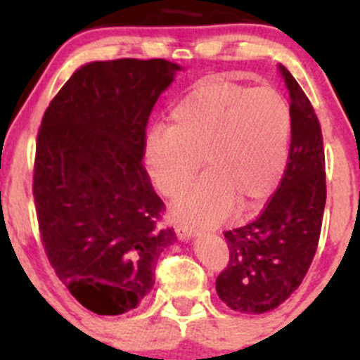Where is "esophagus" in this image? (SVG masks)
<instances>
[{
	"mask_svg": "<svg viewBox=\"0 0 360 360\" xmlns=\"http://www.w3.org/2000/svg\"><path fill=\"white\" fill-rule=\"evenodd\" d=\"M194 229H191V226H186V225H179L176 229V235L177 238H181V240H188V238L194 237Z\"/></svg>",
	"mask_w": 360,
	"mask_h": 360,
	"instance_id": "esophagus-1",
	"label": "esophagus"
}]
</instances>
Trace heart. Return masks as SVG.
I'll list each match as a JSON object with an SVG mask.
<instances>
[{
  "label": "heart",
  "instance_id": "heart-1",
  "mask_svg": "<svg viewBox=\"0 0 360 360\" xmlns=\"http://www.w3.org/2000/svg\"><path fill=\"white\" fill-rule=\"evenodd\" d=\"M291 131V106L278 89L206 82L172 106L167 130L147 135L143 160L159 193L174 198L191 183L201 159L208 172L177 200L174 214L210 226L233 208H259L274 193Z\"/></svg>",
  "mask_w": 360,
  "mask_h": 360
}]
</instances>
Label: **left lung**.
I'll use <instances>...</instances> for the list:
<instances>
[{
	"instance_id": "obj_1",
	"label": "left lung",
	"mask_w": 360,
	"mask_h": 360,
	"mask_svg": "<svg viewBox=\"0 0 360 360\" xmlns=\"http://www.w3.org/2000/svg\"><path fill=\"white\" fill-rule=\"evenodd\" d=\"M292 111L291 146L278 189L254 220L226 230L230 259L217 292L235 311H271L288 300L315 257L326 201L323 135L311 103L281 65Z\"/></svg>"
}]
</instances>
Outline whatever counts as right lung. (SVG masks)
I'll use <instances>...</instances> for the list:
<instances>
[{"label":"right lung","mask_w":360,"mask_h":360,"mask_svg":"<svg viewBox=\"0 0 360 360\" xmlns=\"http://www.w3.org/2000/svg\"><path fill=\"white\" fill-rule=\"evenodd\" d=\"M179 65L164 59L82 65L45 110L34 200L40 240L69 292L98 315L137 308L154 286L166 205L142 162L147 123Z\"/></svg>","instance_id":"1"}]
</instances>
